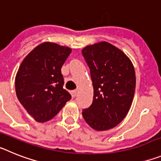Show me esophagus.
<instances>
[{"label": "esophagus", "instance_id": "obj_1", "mask_svg": "<svg viewBox=\"0 0 161 161\" xmlns=\"http://www.w3.org/2000/svg\"><path fill=\"white\" fill-rule=\"evenodd\" d=\"M71 94H72V97H75L76 96V94H77V90L71 91Z\"/></svg>", "mask_w": 161, "mask_h": 161}]
</instances>
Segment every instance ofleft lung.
<instances>
[{
  "instance_id": "8db88e82",
  "label": "left lung",
  "mask_w": 161,
  "mask_h": 161,
  "mask_svg": "<svg viewBox=\"0 0 161 161\" xmlns=\"http://www.w3.org/2000/svg\"><path fill=\"white\" fill-rule=\"evenodd\" d=\"M82 54L93 86V103L82 112L84 119L97 131L114 128L125 119L133 102V64L122 50L106 41L85 47Z\"/></svg>"
}]
</instances>
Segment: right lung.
I'll use <instances>...</instances> for the list:
<instances>
[{
  "mask_svg": "<svg viewBox=\"0 0 161 161\" xmlns=\"http://www.w3.org/2000/svg\"><path fill=\"white\" fill-rule=\"evenodd\" d=\"M72 48L44 42L28 54L15 77L18 99L38 123L53 119L68 101L70 93L63 88L61 68Z\"/></svg>",
  "mask_w": 161,
  "mask_h": 161,
  "instance_id": "obj_1",
  "label": "right lung"
}]
</instances>
